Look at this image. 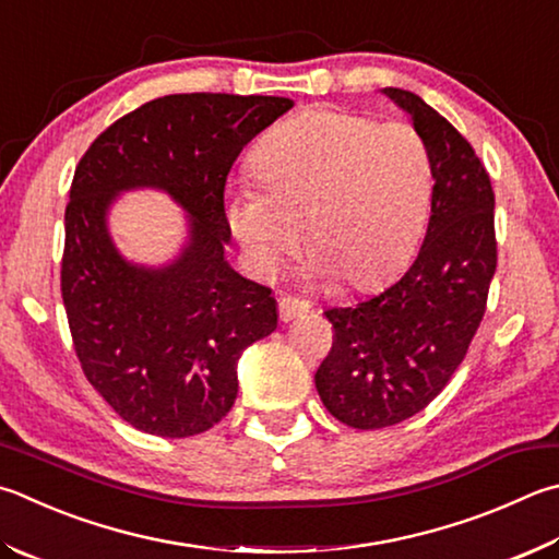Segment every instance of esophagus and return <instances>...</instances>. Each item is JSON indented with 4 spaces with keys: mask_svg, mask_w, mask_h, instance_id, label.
<instances>
[{
    "mask_svg": "<svg viewBox=\"0 0 559 559\" xmlns=\"http://www.w3.org/2000/svg\"><path fill=\"white\" fill-rule=\"evenodd\" d=\"M308 310H310V306L306 300H298V298H290V296L278 300V312H281L283 322H290L293 318H298V314L308 312Z\"/></svg>",
    "mask_w": 559,
    "mask_h": 559,
    "instance_id": "1",
    "label": "esophagus"
}]
</instances>
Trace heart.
<instances>
[{
  "label": "heart",
  "mask_w": 559,
  "mask_h": 559,
  "mask_svg": "<svg viewBox=\"0 0 559 559\" xmlns=\"http://www.w3.org/2000/svg\"><path fill=\"white\" fill-rule=\"evenodd\" d=\"M259 188L231 190L227 222L259 276L298 251L306 227L312 271L354 288L377 286L418 245L432 195L428 144L405 121L377 124L310 109L253 151Z\"/></svg>",
  "instance_id": "heart-1"
}]
</instances>
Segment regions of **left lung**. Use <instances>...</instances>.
I'll list each match as a JSON object with an SVG mask.
<instances>
[{
    "instance_id": "left-lung-1",
    "label": "left lung",
    "mask_w": 559,
    "mask_h": 559,
    "mask_svg": "<svg viewBox=\"0 0 559 559\" xmlns=\"http://www.w3.org/2000/svg\"><path fill=\"white\" fill-rule=\"evenodd\" d=\"M428 144L430 222L413 266L379 296L324 312L332 349L314 373L320 401L357 430L420 413L460 367L496 271L493 190L460 131L418 95L383 87Z\"/></svg>"
}]
</instances>
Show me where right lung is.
Returning <instances> with one entry per match:
<instances>
[{
	"label": "right lung",
	"instance_id": "right-lung-1",
	"mask_svg": "<svg viewBox=\"0 0 559 559\" xmlns=\"http://www.w3.org/2000/svg\"><path fill=\"white\" fill-rule=\"evenodd\" d=\"M288 97L166 95L117 119L85 151L66 207L60 290L87 381L121 420L158 438L217 425L237 399V361L278 324L276 298L229 266L225 182ZM160 189L189 239L160 267L129 262L108 235L121 191Z\"/></svg>",
	"mask_w": 559,
	"mask_h": 559
}]
</instances>
